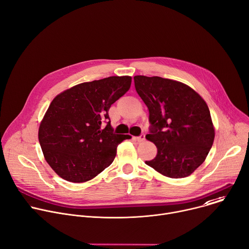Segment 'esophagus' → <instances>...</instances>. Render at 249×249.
<instances>
[{
    "instance_id": "esophagus-1",
    "label": "esophagus",
    "mask_w": 249,
    "mask_h": 249,
    "mask_svg": "<svg viewBox=\"0 0 249 249\" xmlns=\"http://www.w3.org/2000/svg\"><path fill=\"white\" fill-rule=\"evenodd\" d=\"M136 139H137V141H138V142H143V141L145 140V134H144V133H142V134L140 135V136H138Z\"/></svg>"
}]
</instances>
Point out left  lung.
<instances>
[{
	"instance_id": "obj_1",
	"label": "left lung",
	"mask_w": 249,
	"mask_h": 249,
	"mask_svg": "<svg viewBox=\"0 0 249 249\" xmlns=\"http://www.w3.org/2000/svg\"><path fill=\"white\" fill-rule=\"evenodd\" d=\"M135 88L149 109V134L157 156L145 163L179 178L198 168L213 146L214 129L207 103L188 85L159 76H134Z\"/></svg>"
}]
</instances>
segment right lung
<instances>
[{
    "instance_id": "obj_1",
    "label": "right lung",
    "mask_w": 249,
    "mask_h": 249,
    "mask_svg": "<svg viewBox=\"0 0 249 249\" xmlns=\"http://www.w3.org/2000/svg\"><path fill=\"white\" fill-rule=\"evenodd\" d=\"M130 76H110L77 84L51 103L38 129L47 162L62 178L83 183L114 161L129 135L113 132L108 111L131 86Z\"/></svg>"
}]
</instances>
